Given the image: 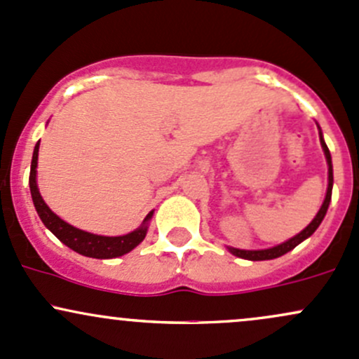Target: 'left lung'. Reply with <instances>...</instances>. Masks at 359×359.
<instances>
[{
	"mask_svg": "<svg viewBox=\"0 0 359 359\" xmlns=\"http://www.w3.org/2000/svg\"><path fill=\"white\" fill-rule=\"evenodd\" d=\"M318 135H320V144H322L323 153H325L327 167H329V186H327L325 199H323V203H322V206H320L318 213H316L315 218L309 222V225L306 229H303L299 233H296V236L290 237V239L285 241V243L278 244V246H273V248H269V249H237V248H229L227 246V249L230 252H232L233 256H239V258H243V259H249V262H265V259H275V258H278V256L285 255V252L292 251V249L296 248L297 244H301L303 241H306L308 237L313 236V232H315V230L320 227L322 220L325 218L327 210H329L330 199H332V186H334V168H332L330 151H329V148H327L325 141H323V134H322V129H320V127H318Z\"/></svg>",
	"mask_w": 359,
	"mask_h": 359,
	"instance_id": "1",
	"label": "left lung"
}]
</instances>
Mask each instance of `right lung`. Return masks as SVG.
<instances>
[{"label":"right lung","instance_id":"1","mask_svg":"<svg viewBox=\"0 0 359 359\" xmlns=\"http://www.w3.org/2000/svg\"><path fill=\"white\" fill-rule=\"evenodd\" d=\"M37 156H39V141H37L36 148L32 153V163H30V175H29V187L30 196H32L34 206H36L37 215L46 225L48 230H51L65 246L74 249L75 252L88 258H97V259H110L118 258V256L127 255L132 249L144 241L146 233H148L149 220L153 218L154 211H149L146 218L142 220L141 227L132 230V232L126 233V236H97V233L86 232L74 225L67 224L65 220L53 213L50 206L44 203L43 196H41L39 187H37Z\"/></svg>","mask_w":359,"mask_h":359}]
</instances>
